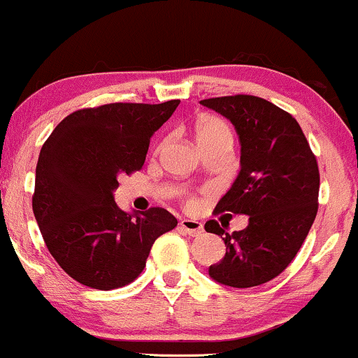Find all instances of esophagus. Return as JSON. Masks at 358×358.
Returning a JSON list of instances; mask_svg holds the SVG:
<instances>
[{
	"label": "esophagus",
	"instance_id": "esophagus-1",
	"mask_svg": "<svg viewBox=\"0 0 358 358\" xmlns=\"http://www.w3.org/2000/svg\"><path fill=\"white\" fill-rule=\"evenodd\" d=\"M180 230H183L185 234H188L190 236H198L203 234V225L200 222L192 220V218H183L180 222Z\"/></svg>",
	"mask_w": 358,
	"mask_h": 358
}]
</instances>
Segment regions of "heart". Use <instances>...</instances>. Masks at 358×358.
<instances>
[{"label":"heart","mask_w":358,"mask_h":358,"mask_svg":"<svg viewBox=\"0 0 358 358\" xmlns=\"http://www.w3.org/2000/svg\"><path fill=\"white\" fill-rule=\"evenodd\" d=\"M193 135L200 148L203 146L220 143V141H230L231 131L228 124L217 116H200L193 124Z\"/></svg>","instance_id":"1"}]
</instances>
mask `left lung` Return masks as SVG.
<instances>
[{"label": "left lung", "mask_w": 358, "mask_h": 358, "mask_svg": "<svg viewBox=\"0 0 358 358\" xmlns=\"http://www.w3.org/2000/svg\"><path fill=\"white\" fill-rule=\"evenodd\" d=\"M200 103L230 120L242 146L240 173L215 212L248 215L247 228L231 235L223 223H205L227 247L208 275L235 288L262 285L290 265L315 220L317 158L294 116L264 98L235 94Z\"/></svg>", "instance_id": "1"}]
</instances>
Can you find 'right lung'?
<instances>
[{
    "instance_id": "1",
    "label": "right lung",
    "mask_w": 358,
    "mask_h": 358,
    "mask_svg": "<svg viewBox=\"0 0 358 358\" xmlns=\"http://www.w3.org/2000/svg\"><path fill=\"white\" fill-rule=\"evenodd\" d=\"M180 100L110 103L68 115L43 145L33 213L58 265L98 290L124 287L143 272L155 240L173 230L165 208L123 212L118 176L143 166L150 138Z\"/></svg>"
}]
</instances>
